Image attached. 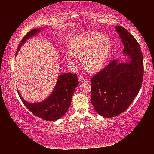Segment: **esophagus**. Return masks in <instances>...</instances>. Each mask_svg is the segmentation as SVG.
I'll return each mask as SVG.
<instances>
[{
  "instance_id": "obj_1",
  "label": "esophagus",
  "mask_w": 154,
  "mask_h": 154,
  "mask_svg": "<svg viewBox=\"0 0 154 154\" xmlns=\"http://www.w3.org/2000/svg\"><path fill=\"white\" fill-rule=\"evenodd\" d=\"M78 79H79V81L80 82H87V78H85V76H83L82 75H80L78 76Z\"/></svg>"
}]
</instances>
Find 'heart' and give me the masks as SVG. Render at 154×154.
I'll list each match as a JSON object with an SVG mask.
<instances>
[{
    "label": "heart",
    "mask_w": 154,
    "mask_h": 154,
    "mask_svg": "<svg viewBox=\"0 0 154 154\" xmlns=\"http://www.w3.org/2000/svg\"><path fill=\"white\" fill-rule=\"evenodd\" d=\"M67 59L74 63L82 58L83 66L87 71H100L108 61L111 51V42L108 36L97 32H87L73 37L69 42Z\"/></svg>",
    "instance_id": "heart-1"
}]
</instances>
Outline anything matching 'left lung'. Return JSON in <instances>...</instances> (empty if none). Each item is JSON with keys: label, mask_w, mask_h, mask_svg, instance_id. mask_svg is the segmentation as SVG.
Here are the masks:
<instances>
[{"label": "left lung", "mask_w": 154, "mask_h": 154, "mask_svg": "<svg viewBox=\"0 0 154 154\" xmlns=\"http://www.w3.org/2000/svg\"><path fill=\"white\" fill-rule=\"evenodd\" d=\"M116 31L124 45L123 53L128 60H114L91 80V103L97 114L112 118L128 109L137 95L143 78V58L136 38L120 26Z\"/></svg>", "instance_id": "8db88e82"}]
</instances>
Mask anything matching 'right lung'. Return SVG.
I'll return each instance as SVG.
<instances>
[{
	"label": "right lung",
	"mask_w": 154,
	"mask_h": 154,
	"mask_svg": "<svg viewBox=\"0 0 154 154\" xmlns=\"http://www.w3.org/2000/svg\"><path fill=\"white\" fill-rule=\"evenodd\" d=\"M42 29H35L27 32L21 40L16 54L21 46L32 36L38 34ZM78 85L76 74L65 73L60 75L53 92L45 100L39 103H31L22 98L21 100L31 112L46 121H55L62 118L67 112L71 103L72 96Z\"/></svg>",
	"instance_id": "add662e5"
}]
</instances>
